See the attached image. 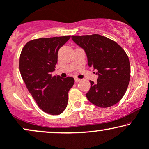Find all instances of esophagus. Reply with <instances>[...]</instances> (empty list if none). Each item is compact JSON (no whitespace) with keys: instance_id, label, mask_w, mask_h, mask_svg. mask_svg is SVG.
Instances as JSON below:
<instances>
[{"instance_id":"34e87169","label":"esophagus","mask_w":149,"mask_h":149,"mask_svg":"<svg viewBox=\"0 0 149 149\" xmlns=\"http://www.w3.org/2000/svg\"><path fill=\"white\" fill-rule=\"evenodd\" d=\"M80 78H75V82H80Z\"/></svg>"}]
</instances>
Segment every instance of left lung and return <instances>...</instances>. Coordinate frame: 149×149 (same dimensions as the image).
<instances>
[{
	"label": "left lung",
	"instance_id": "8db88e82",
	"mask_svg": "<svg viewBox=\"0 0 149 149\" xmlns=\"http://www.w3.org/2000/svg\"><path fill=\"white\" fill-rule=\"evenodd\" d=\"M72 40L85 51L88 65L97 69L98 79L86 96L102 108L117 104L124 96L131 77L129 57L115 41L99 34L72 36Z\"/></svg>",
	"mask_w": 149,
	"mask_h": 149
}]
</instances>
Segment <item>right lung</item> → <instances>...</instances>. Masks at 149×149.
I'll use <instances>...</instances> for the list:
<instances>
[{"instance_id":"add662e5","label":"right lung","mask_w":149,"mask_h":149,"mask_svg":"<svg viewBox=\"0 0 149 149\" xmlns=\"http://www.w3.org/2000/svg\"><path fill=\"white\" fill-rule=\"evenodd\" d=\"M71 36L40 38L26 43L20 53L19 69L26 87L38 106L50 115L61 114L68 103L72 77L53 76L59 49Z\"/></svg>"}]
</instances>
